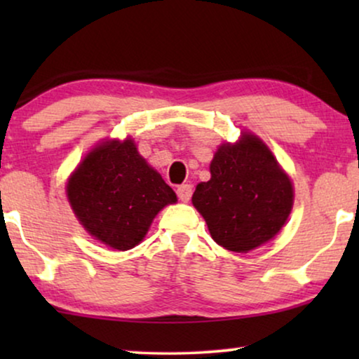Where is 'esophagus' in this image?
Masks as SVG:
<instances>
[{"mask_svg": "<svg viewBox=\"0 0 359 359\" xmlns=\"http://www.w3.org/2000/svg\"><path fill=\"white\" fill-rule=\"evenodd\" d=\"M176 194H178V198L183 201V203H188V201L191 199V194H193V186L181 184V186H178V189H176Z\"/></svg>", "mask_w": 359, "mask_h": 359, "instance_id": "obj_1", "label": "esophagus"}]
</instances>
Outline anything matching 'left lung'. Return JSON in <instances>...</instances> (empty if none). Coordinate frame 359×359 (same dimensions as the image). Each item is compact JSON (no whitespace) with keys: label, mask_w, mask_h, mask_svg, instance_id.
Instances as JSON below:
<instances>
[{"label":"left lung","mask_w":359,"mask_h":359,"mask_svg":"<svg viewBox=\"0 0 359 359\" xmlns=\"http://www.w3.org/2000/svg\"><path fill=\"white\" fill-rule=\"evenodd\" d=\"M292 184L258 137L219 147L210 180L196 186L193 204L214 242L247 253L276 235L292 209Z\"/></svg>","instance_id":"1"}]
</instances>
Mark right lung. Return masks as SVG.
<instances>
[{
    "mask_svg": "<svg viewBox=\"0 0 359 359\" xmlns=\"http://www.w3.org/2000/svg\"><path fill=\"white\" fill-rule=\"evenodd\" d=\"M68 201L83 227L116 250L134 248L175 191L147 165L134 142L111 140L96 147L72 175Z\"/></svg>",
    "mask_w": 359,
    "mask_h": 359,
    "instance_id": "add662e5",
    "label": "right lung"
}]
</instances>
